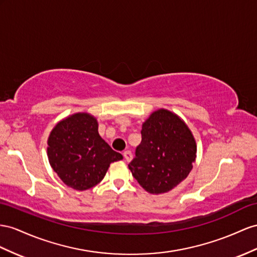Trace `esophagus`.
<instances>
[{
  "instance_id": "34e87169",
  "label": "esophagus",
  "mask_w": 257,
  "mask_h": 257,
  "mask_svg": "<svg viewBox=\"0 0 257 257\" xmlns=\"http://www.w3.org/2000/svg\"><path fill=\"white\" fill-rule=\"evenodd\" d=\"M123 157H124V160H126V162H130L131 160H133V153H131L130 151H124Z\"/></svg>"
}]
</instances>
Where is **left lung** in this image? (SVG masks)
I'll return each mask as SVG.
<instances>
[{
	"instance_id": "8db88e82",
	"label": "left lung",
	"mask_w": 257,
	"mask_h": 257,
	"mask_svg": "<svg viewBox=\"0 0 257 257\" xmlns=\"http://www.w3.org/2000/svg\"><path fill=\"white\" fill-rule=\"evenodd\" d=\"M141 136L128 167L146 191L166 193L191 172L196 157L193 135L179 116L161 108L143 122Z\"/></svg>"
}]
</instances>
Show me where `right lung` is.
Returning a JSON list of instances; mask_svg holds the SVG:
<instances>
[{"instance_id":"add662e5","label":"right lung","mask_w":257,"mask_h":257,"mask_svg":"<svg viewBox=\"0 0 257 257\" xmlns=\"http://www.w3.org/2000/svg\"><path fill=\"white\" fill-rule=\"evenodd\" d=\"M96 118L76 113L61 120L48 139L51 167L61 180L83 191L101 182L110 163L122 160L98 135Z\"/></svg>"}]
</instances>
